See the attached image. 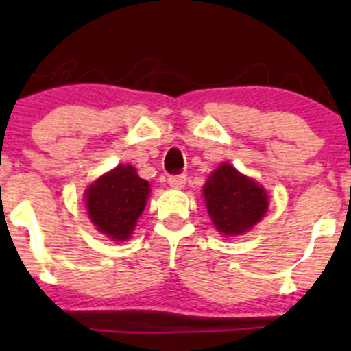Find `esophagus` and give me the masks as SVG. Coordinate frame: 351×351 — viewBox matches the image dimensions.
Here are the masks:
<instances>
[{"label": "esophagus", "mask_w": 351, "mask_h": 351, "mask_svg": "<svg viewBox=\"0 0 351 351\" xmlns=\"http://www.w3.org/2000/svg\"><path fill=\"white\" fill-rule=\"evenodd\" d=\"M184 183H186V176H184V175H171V176H168V184H170L171 188L181 189V188L184 186Z\"/></svg>", "instance_id": "esophagus-1"}]
</instances>
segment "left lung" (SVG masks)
I'll list each match as a JSON object with an SVG mask.
<instances>
[{
	"mask_svg": "<svg viewBox=\"0 0 351 351\" xmlns=\"http://www.w3.org/2000/svg\"><path fill=\"white\" fill-rule=\"evenodd\" d=\"M203 195L213 224L224 236L247 232L269 208L267 191L229 163H221L208 176Z\"/></svg>",
	"mask_w": 351,
	"mask_h": 351,
	"instance_id": "1",
	"label": "left lung"
}]
</instances>
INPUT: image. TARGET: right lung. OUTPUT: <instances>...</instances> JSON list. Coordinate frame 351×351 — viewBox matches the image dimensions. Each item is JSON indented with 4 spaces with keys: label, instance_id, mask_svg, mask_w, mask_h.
<instances>
[{
    "label": "right lung",
    "instance_id": "add662e5",
    "mask_svg": "<svg viewBox=\"0 0 351 351\" xmlns=\"http://www.w3.org/2000/svg\"><path fill=\"white\" fill-rule=\"evenodd\" d=\"M148 195L150 183L140 178L132 165H119L95 180L84 196L92 224L112 241H127Z\"/></svg>",
    "mask_w": 351,
    "mask_h": 351
}]
</instances>
